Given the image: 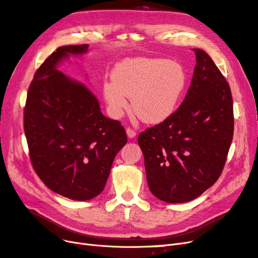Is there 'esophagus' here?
Masks as SVG:
<instances>
[{
    "mask_svg": "<svg viewBox=\"0 0 258 258\" xmlns=\"http://www.w3.org/2000/svg\"><path fill=\"white\" fill-rule=\"evenodd\" d=\"M126 134H127V136H128L129 139H134V138L137 136V132H136L135 130L130 129V128H127V129H126Z\"/></svg>",
    "mask_w": 258,
    "mask_h": 258,
    "instance_id": "34e87169",
    "label": "esophagus"
}]
</instances>
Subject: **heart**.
I'll return each mask as SVG.
<instances>
[{
    "mask_svg": "<svg viewBox=\"0 0 258 258\" xmlns=\"http://www.w3.org/2000/svg\"><path fill=\"white\" fill-rule=\"evenodd\" d=\"M186 86L182 66L165 59L135 58L116 64L112 82L103 84L108 112L119 117L131 98L134 113L145 123L157 124L176 111Z\"/></svg>",
    "mask_w": 258,
    "mask_h": 258,
    "instance_id": "obj_1",
    "label": "heart"
}]
</instances>
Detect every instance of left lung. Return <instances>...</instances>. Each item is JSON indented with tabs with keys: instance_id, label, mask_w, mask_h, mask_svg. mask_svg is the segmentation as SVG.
Returning <instances> with one entry per match:
<instances>
[{
	"instance_id": "8db88e82",
	"label": "left lung",
	"mask_w": 258,
	"mask_h": 258,
	"mask_svg": "<svg viewBox=\"0 0 258 258\" xmlns=\"http://www.w3.org/2000/svg\"><path fill=\"white\" fill-rule=\"evenodd\" d=\"M194 51L197 63L182 104L138 138L148 187L168 204L194 200L217 181L233 136L229 85L206 51Z\"/></svg>"
}]
</instances>
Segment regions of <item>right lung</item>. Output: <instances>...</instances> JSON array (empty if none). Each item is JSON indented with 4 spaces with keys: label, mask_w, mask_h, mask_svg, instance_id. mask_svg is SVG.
Masks as SVG:
<instances>
[{
    "label": "right lung",
    "mask_w": 258,
    "mask_h": 258,
    "mask_svg": "<svg viewBox=\"0 0 258 258\" xmlns=\"http://www.w3.org/2000/svg\"><path fill=\"white\" fill-rule=\"evenodd\" d=\"M89 45L61 46L38 68L25 107V134L36 174L52 191L85 201L103 191L115 156L127 143L119 121L101 112L97 97L58 70Z\"/></svg>",
    "instance_id": "obj_1"
}]
</instances>
